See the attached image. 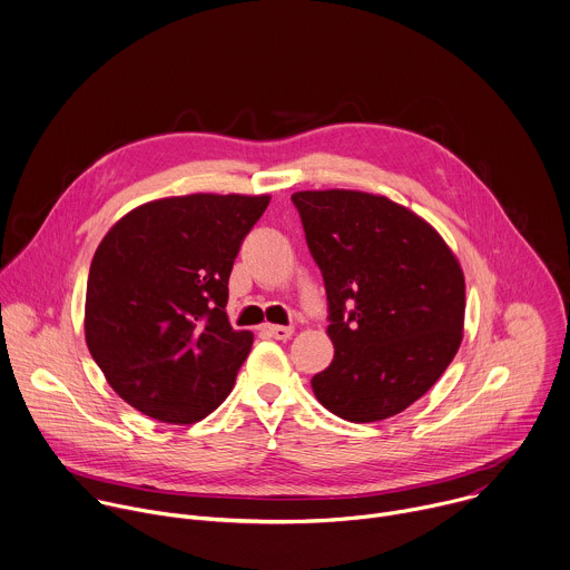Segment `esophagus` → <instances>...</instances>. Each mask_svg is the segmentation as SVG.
<instances>
[{
  "mask_svg": "<svg viewBox=\"0 0 570 570\" xmlns=\"http://www.w3.org/2000/svg\"><path fill=\"white\" fill-rule=\"evenodd\" d=\"M262 332H264V336H268V338H275V341H288L291 336H293V327H279V324H264L262 327Z\"/></svg>",
  "mask_w": 570,
  "mask_h": 570,
  "instance_id": "obj_1",
  "label": "esophagus"
}]
</instances>
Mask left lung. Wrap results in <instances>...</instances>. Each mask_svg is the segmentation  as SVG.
<instances>
[{"mask_svg": "<svg viewBox=\"0 0 570 570\" xmlns=\"http://www.w3.org/2000/svg\"><path fill=\"white\" fill-rule=\"evenodd\" d=\"M291 200L324 279L336 350L311 379L317 401L356 424L405 411L460 347V264L426 220L385 196L330 189Z\"/></svg>", "mask_w": 570, "mask_h": 570, "instance_id": "1", "label": "left lung"}]
</instances>
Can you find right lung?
Segmentation results:
<instances>
[{
  "label": "right lung",
  "instance_id": "1",
  "mask_svg": "<svg viewBox=\"0 0 570 570\" xmlns=\"http://www.w3.org/2000/svg\"><path fill=\"white\" fill-rule=\"evenodd\" d=\"M271 196L191 194L146 203L99 243L86 293V341L112 390L139 413L205 420L253 347L225 306L229 273Z\"/></svg>",
  "mask_w": 570,
  "mask_h": 570
}]
</instances>
